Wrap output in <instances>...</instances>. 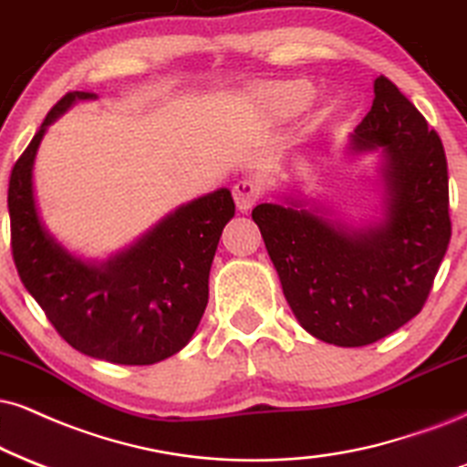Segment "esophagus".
Masks as SVG:
<instances>
[{"mask_svg":"<svg viewBox=\"0 0 467 467\" xmlns=\"http://www.w3.org/2000/svg\"><path fill=\"white\" fill-rule=\"evenodd\" d=\"M260 194H262V188H260V183H257L255 180H240L234 186L235 207H238L240 212H249L251 207L257 203Z\"/></svg>","mask_w":467,"mask_h":467,"instance_id":"34e87169","label":"esophagus"}]
</instances>
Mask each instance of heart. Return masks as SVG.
Wrapping results in <instances>:
<instances>
[{"instance_id": "b5f03b06", "label": "heart", "mask_w": 467, "mask_h": 467, "mask_svg": "<svg viewBox=\"0 0 467 467\" xmlns=\"http://www.w3.org/2000/svg\"><path fill=\"white\" fill-rule=\"evenodd\" d=\"M312 97V88L301 82H273L257 86L251 93L255 112L268 123H284L296 117Z\"/></svg>"}]
</instances>
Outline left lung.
Segmentation results:
<instances>
[{
  "label": "left lung",
  "instance_id": "8db88e82",
  "mask_svg": "<svg viewBox=\"0 0 467 467\" xmlns=\"http://www.w3.org/2000/svg\"><path fill=\"white\" fill-rule=\"evenodd\" d=\"M370 151L381 153L377 223L348 227L295 192L251 214L292 314L336 347H366L418 316L451 243L444 147L383 75L348 140V153Z\"/></svg>",
  "mask_w": 467,
  "mask_h": 467
}]
</instances>
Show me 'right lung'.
<instances>
[{"mask_svg": "<svg viewBox=\"0 0 467 467\" xmlns=\"http://www.w3.org/2000/svg\"><path fill=\"white\" fill-rule=\"evenodd\" d=\"M51 108L10 172L8 212L15 266L56 331L79 353L123 366H149L180 353L207 305V279L235 205L227 188L180 205L106 262L73 255L45 227L34 197V160L45 131L73 103Z\"/></svg>", "mask_w": 467, "mask_h": 467, "instance_id": "1", "label": "right lung"}]
</instances>
